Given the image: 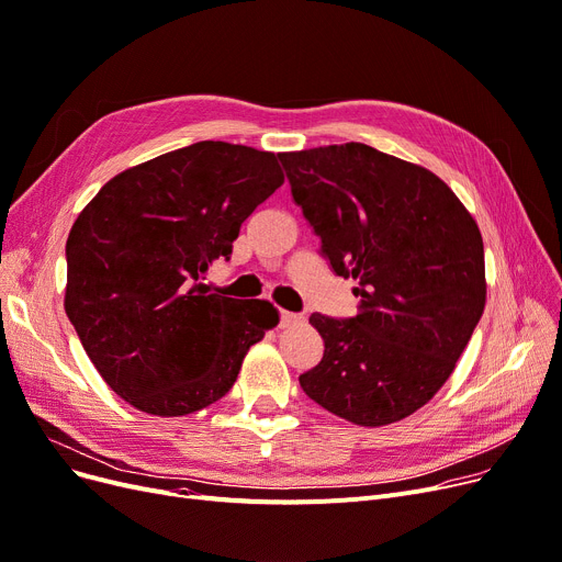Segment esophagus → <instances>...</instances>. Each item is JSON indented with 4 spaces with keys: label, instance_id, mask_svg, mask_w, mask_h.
<instances>
[{
    "label": "esophagus",
    "instance_id": "obj_1",
    "mask_svg": "<svg viewBox=\"0 0 562 562\" xmlns=\"http://www.w3.org/2000/svg\"><path fill=\"white\" fill-rule=\"evenodd\" d=\"M303 322L301 314H294V312H286V310H280V326L282 328H289V326H296Z\"/></svg>",
    "mask_w": 562,
    "mask_h": 562
}]
</instances>
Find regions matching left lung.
<instances>
[{
	"label": "left lung",
	"mask_w": 562,
	"mask_h": 562,
	"mask_svg": "<svg viewBox=\"0 0 562 562\" xmlns=\"http://www.w3.org/2000/svg\"><path fill=\"white\" fill-rule=\"evenodd\" d=\"M291 198L335 276L353 278L358 314L314 312L324 358L303 393L362 427L427 404L484 312L482 236L457 194L420 165L347 142L278 156Z\"/></svg>",
	"instance_id": "left-lung-1"
}]
</instances>
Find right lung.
<instances>
[{"label":"right lung","instance_id":"add662e5","mask_svg":"<svg viewBox=\"0 0 562 562\" xmlns=\"http://www.w3.org/2000/svg\"><path fill=\"white\" fill-rule=\"evenodd\" d=\"M282 183L276 154L194 142L116 175L78 215L64 307L121 400L172 418L229 393L278 310L198 280L229 261L240 225Z\"/></svg>","mask_w":562,"mask_h":562}]
</instances>
